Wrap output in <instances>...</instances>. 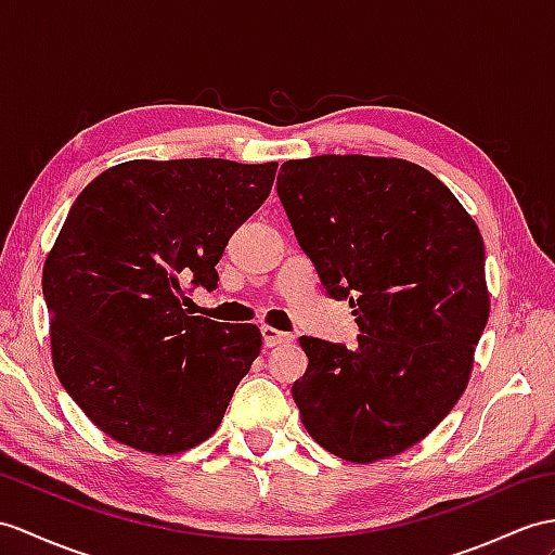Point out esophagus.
Instances as JSON below:
<instances>
[{
	"instance_id": "34e87169",
	"label": "esophagus",
	"mask_w": 555,
	"mask_h": 555,
	"mask_svg": "<svg viewBox=\"0 0 555 555\" xmlns=\"http://www.w3.org/2000/svg\"><path fill=\"white\" fill-rule=\"evenodd\" d=\"M262 343H264V347H276L283 343H291V333L276 331L272 326H262Z\"/></svg>"
}]
</instances>
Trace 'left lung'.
Listing matches in <instances>:
<instances>
[{"label":"left lung","instance_id":"obj_1","mask_svg":"<svg viewBox=\"0 0 555 555\" xmlns=\"http://www.w3.org/2000/svg\"><path fill=\"white\" fill-rule=\"evenodd\" d=\"M279 198L326 293L350 300L354 350L300 338L307 433L352 463L414 447L454 409L487 317L485 243L440 179L402 158L281 165Z\"/></svg>","mask_w":555,"mask_h":555}]
</instances>
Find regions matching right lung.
I'll return each instance as SVG.
<instances>
[{"instance_id": "1", "label": "right lung", "mask_w": 555, "mask_h": 555, "mask_svg": "<svg viewBox=\"0 0 555 555\" xmlns=\"http://www.w3.org/2000/svg\"><path fill=\"white\" fill-rule=\"evenodd\" d=\"M276 167L130 160L101 172L73 203L42 272L51 362L113 440L167 456L222 423L262 333L189 317L186 293L217 288L215 264L267 201Z\"/></svg>"}]
</instances>
